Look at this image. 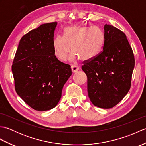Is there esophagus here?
<instances>
[{
    "instance_id": "1",
    "label": "esophagus",
    "mask_w": 146,
    "mask_h": 146,
    "mask_svg": "<svg viewBox=\"0 0 146 146\" xmlns=\"http://www.w3.org/2000/svg\"><path fill=\"white\" fill-rule=\"evenodd\" d=\"M71 71H72L73 73H76L79 70V67L78 66H76V65H72L71 66Z\"/></svg>"
}]
</instances>
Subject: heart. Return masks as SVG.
I'll list each match as a JSON object with an SVG mask.
<instances>
[{
	"label": "heart",
	"instance_id": "obj_1",
	"mask_svg": "<svg viewBox=\"0 0 146 146\" xmlns=\"http://www.w3.org/2000/svg\"><path fill=\"white\" fill-rule=\"evenodd\" d=\"M104 41V32L100 27L72 26L65 29L64 36L56 37L53 47L56 55L61 61L66 60L71 48V60L80 58L83 61H90L100 52Z\"/></svg>",
	"mask_w": 146,
	"mask_h": 146
}]
</instances>
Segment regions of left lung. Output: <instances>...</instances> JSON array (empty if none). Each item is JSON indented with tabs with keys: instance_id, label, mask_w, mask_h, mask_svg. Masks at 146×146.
<instances>
[{
	"instance_id": "left-lung-1",
	"label": "left lung",
	"mask_w": 146,
	"mask_h": 146,
	"mask_svg": "<svg viewBox=\"0 0 146 146\" xmlns=\"http://www.w3.org/2000/svg\"><path fill=\"white\" fill-rule=\"evenodd\" d=\"M134 56L125 35L110 24L104 26L103 51L82 67L87 76L88 97L95 106L110 108L131 88Z\"/></svg>"
}]
</instances>
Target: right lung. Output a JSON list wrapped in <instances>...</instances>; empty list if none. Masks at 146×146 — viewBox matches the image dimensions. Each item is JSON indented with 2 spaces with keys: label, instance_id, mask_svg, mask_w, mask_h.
Here are the masks:
<instances>
[{
  "label": "right lung",
  "instance_id": "right-lung-1",
  "mask_svg": "<svg viewBox=\"0 0 146 146\" xmlns=\"http://www.w3.org/2000/svg\"><path fill=\"white\" fill-rule=\"evenodd\" d=\"M56 26L57 22L43 24L24 35L12 66L17 95L38 111L56 106L63 86L72 74L70 65L55 56L53 41Z\"/></svg>",
  "mask_w": 146,
  "mask_h": 146
}]
</instances>
